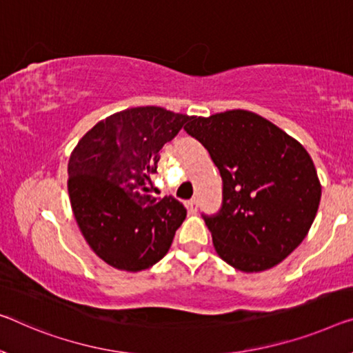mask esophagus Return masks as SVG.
Instances as JSON below:
<instances>
[{
  "label": "esophagus",
  "instance_id": "esophagus-1",
  "mask_svg": "<svg viewBox=\"0 0 353 353\" xmlns=\"http://www.w3.org/2000/svg\"><path fill=\"white\" fill-rule=\"evenodd\" d=\"M186 207H188L189 211H191V213H195V211H197V200H195V199L188 200Z\"/></svg>",
  "mask_w": 353,
  "mask_h": 353
}]
</instances>
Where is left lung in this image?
<instances>
[{
	"label": "left lung",
	"instance_id": "1",
	"mask_svg": "<svg viewBox=\"0 0 353 353\" xmlns=\"http://www.w3.org/2000/svg\"><path fill=\"white\" fill-rule=\"evenodd\" d=\"M208 150L224 181L218 216H203L218 256L259 273L305 240L321 203L316 165L303 145L249 110L191 117L184 126Z\"/></svg>",
	"mask_w": 353,
	"mask_h": 353
}]
</instances>
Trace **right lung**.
<instances>
[{"label":"right lung","instance_id":"add662e5","mask_svg":"<svg viewBox=\"0 0 353 353\" xmlns=\"http://www.w3.org/2000/svg\"><path fill=\"white\" fill-rule=\"evenodd\" d=\"M156 105L132 107L96 123L75 145L68 191L85 241L110 267L137 273L169 252L186 208L158 199L146 184L159 151L189 121Z\"/></svg>","mask_w":353,"mask_h":353}]
</instances>
